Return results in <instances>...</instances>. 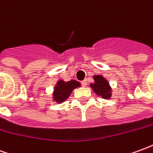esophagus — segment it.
Masks as SVG:
<instances>
[{
  "label": "esophagus",
  "mask_w": 153,
  "mask_h": 153,
  "mask_svg": "<svg viewBox=\"0 0 153 153\" xmlns=\"http://www.w3.org/2000/svg\"><path fill=\"white\" fill-rule=\"evenodd\" d=\"M82 85H83V87L87 86V80H83V81H82Z\"/></svg>",
  "instance_id": "1"
}]
</instances>
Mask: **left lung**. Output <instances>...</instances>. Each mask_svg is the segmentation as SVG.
Here are the masks:
<instances>
[{
  "instance_id": "1",
  "label": "left lung",
  "mask_w": 153,
  "mask_h": 153,
  "mask_svg": "<svg viewBox=\"0 0 153 153\" xmlns=\"http://www.w3.org/2000/svg\"><path fill=\"white\" fill-rule=\"evenodd\" d=\"M94 83H91L90 87L93 92L97 96L102 97L105 99H110L111 97V88L110 86L108 81L102 75H94L93 76Z\"/></svg>"
}]
</instances>
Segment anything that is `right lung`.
I'll return each instance as SVG.
<instances>
[{
  "mask_svg": "<svg viewBox=\"0 0 153 153\" xmlns=\"http://www.w3.org/2000/svg\"><path fill=\"white\" fill-rule=\"evenodd\" d=\"M80 83L76 80H70L65 82L64 80H59L55 86L53 92V101L57 103H61L70 96L74 88L80 87Z\"/></svg>",
  "mask_w": 153,
  "mask_h": 153,
  "instance_id": "obj_1",
  "label": "right lung"
}]
</instances>
